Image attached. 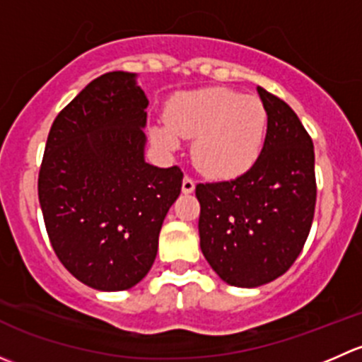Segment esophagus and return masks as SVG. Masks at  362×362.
Instances as JSON below:
<instances>
[{
  "label": "esophagus",
  "instance_id": "esophagus-1",
  "mask_svg": "<svg viewBox=\"0 0 362 362\" xmlns=\"http://www.w3.org/2000/svg\"><path fill=\"white\" fill-rule=\"evenodd\" d=\"M194 180H192L191 177H184V180H182V192L184 194H191L192 191H194Z\"/></svg>",
  "mask_w": 362,
  "mask_h": 362
}]
</instances>
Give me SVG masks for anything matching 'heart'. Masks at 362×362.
Masks as SVG:
<instances>
[{
    "instance_id": "b5f03b06",
    "label": "heart",
    "mask_w": 362,
    "mask_h": 362,
    "mask_svg": "<svg viewBox=\"0 0 362 362\" xmlns=\"http://www.w3.org/2000/svg\"><path fill=\"white\" fill-rule=\"evenodd\" d=\"M164 120L166 126L151 129L159 148L175 151L178 138H194L196 166L211 178H233L250 170L261 156L268 113L259 98L208 87L175 96Z\"/></svg>"
}]
</instances>
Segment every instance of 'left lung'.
Listing matches in <instances>:
<instances>
[{
  "instance_id": "8db88e82",
  "label": "left lung",
  "mask_w": 362,
  "mask_h": 362,
  "mask_svg": "<svg viewBox=\"0 0 362 362\" xmlns=\"http://www.w3.org/2000/svg\"><path fill=\"white\" fill-rule=\"evenodd\" d=\"M268 113L264 145L254 166L229 182L196 185L199 245L226 284L259 287L293 266L315 211V154L293 108L262 87Z\"/></svg>"
}]
</instances>
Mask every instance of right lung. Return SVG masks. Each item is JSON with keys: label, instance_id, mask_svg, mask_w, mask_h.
<instances>
[{"label": "right lung", "instance_id": "obj_1", "mask_svg": "<svg viewBox=\"0 0 362 362\" xmlns=\"http://www.w3.org/2000/svg\"><path fill=\"white\" fill-rule=\"evenodd\" d=\"M148 100L136 73L98 76L59 112L47 138L38 198L64 268L98 291H126L154 264L178 166L145 163Z\"/></svg>", "mask_w": 362, "mask_h": 362}]
</instances>
